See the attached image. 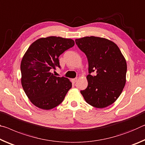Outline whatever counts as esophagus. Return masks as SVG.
<instances>
[{
    "mask_svg": "<svg viewBox=\"0 0 145 145\" xmlns=\"http://www.w3.org/2000/svg\"><path fill=\"white\" fill-rule=\"evenodd\" d=\"M71 82H72L73 84H74L77 82V78H73V79H71Z\"/></svg>",
    "mask_w": 145,
    "mask_h": 145,
    "instance_id": "34e87169",
    "label": "esophagus"
}]
</instances>
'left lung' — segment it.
I'll return each mask as SVG.
<instances>
[{"label": "left lung", "instance_id": "obj_1", "mask_svg": "<svg viewBox=\"0 0 145 145\" xmlns=\"http://www.w3.org/2000/svg\"><path fill=\"white\" fill-rule=\"evenodd\" d=\"M75 42L89 62L88 86L80 92L87 103L94 107L110 105L119 98L126 83L124 56L117 45L103 38L86 37L76 39Z\"/></svg>", "mask_w": 145, "mask_h": 145}]
</instances>
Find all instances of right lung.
<instances>
[{"label":"right lung","instance_id":"obj_1","mask_svg":"<svg viewBox=\"0 0 145 145\" xmlns=\"http://www.w3.org/2000/svg\"><path fill=\"white\" fill-rule=\"evenodd\" d=\"M74 46L72 39L49 37L38 39L26 51L20 65L21 83L28 98L37 107H56L72 87L68 78L55 76L51 72L60 68L59 56Z\"/></svg>","mask_w":145,"mask_h":145}]
</instances>
